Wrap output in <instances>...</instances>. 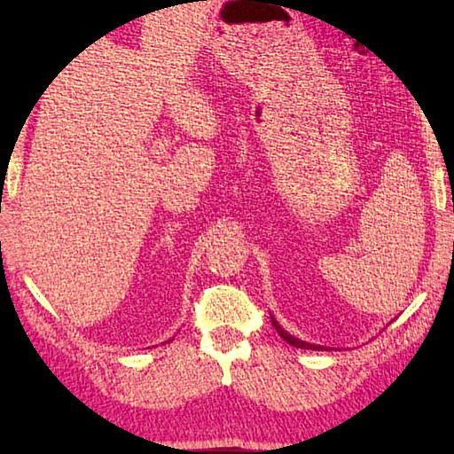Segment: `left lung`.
<instances>
[{
	"label": "left lung",
	"instance_id": "left-lung-1",
	"mask_svg": "<svg viewBox=\"0 0 454 454\" xmlns=\"http://www.w3.org/2000/svg\"><path fill=\"white\" fill-rule=\"evenodd\" d=\"M271 322H273V327H275V330H277V333L278 335H281L283 337V340L286 341V343H291V345H294V347H298V349H324V347L322 345H314V343H306V341H302V340H298V337H293L291 333H288V332H285L283 330V327L281 325H278V322L275 320V317L271 316ZM325 351V349H324Z\"/></svg>",
	"mask_w": 454,
	"mask_h": 454
}]
</instances>
